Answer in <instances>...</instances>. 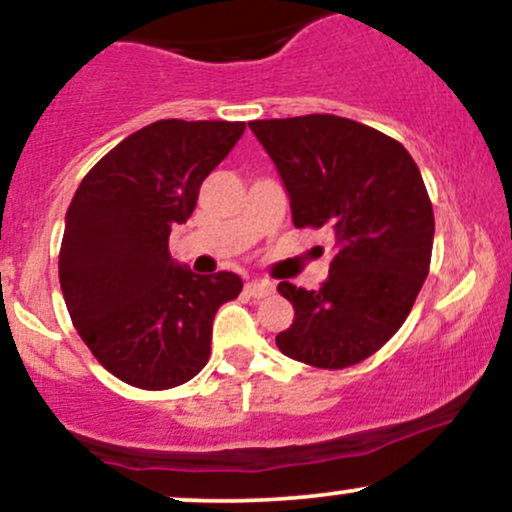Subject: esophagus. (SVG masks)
<instances>
[{"instance_id": "34e87169", "label": "esophagus", "mask_w": 512, "mask_h": 512, "mask_svg": "<svg viewBox=\"0 0 512 512\" xmlns=\"http://www.w3.org/2000/svg\"><path fill=\"white\" fill-rule=\"evenodd\" d=\"M245 291H248L252 298H264L274 291V284L269 279H252L245 284Z\"/></svg>"}]
</instances>
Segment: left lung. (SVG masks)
Masks as SVG:
<instances>
[{"mask_svg": "<svg viewBox=\"0 0 512 512\" xmlns=\"http://www.w3.org/2000/svg\"><path fill=\"white\" fill-rule=\"evenodd\" d=\"M250 129L279 170L293 226H327L337 250L320 289L276 286L296 310L276 346L308 366H354L402 327L428 276L436 221L419 166L387 134L337 115Z\"/></svg>", "mask_w": 512, "mask_h": 512, "instance_id": "8db88e82", "label": "left lung"}]
</instances>
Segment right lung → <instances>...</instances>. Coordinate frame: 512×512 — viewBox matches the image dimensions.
<instances>
[{
    "mask_svg": "<svg viewBox=\"0 0 512 512\" xmlns=\"http://www.w3.org/2000/svg\"><path fill=\"white\" fill-rule=\"evenodd\" d=\"M243 132L245 122L158 120L108 151L69 204L64 303L91 354L122 383L168 390L207 366L211 322L243 279L195 274L170 257L168 236Z\"/></svg>",
    "mask_w": 512,
    "mask_h": 512,
    "instance_id": "right-lung-1",
    "label": "right lung"
}]
</instances>
